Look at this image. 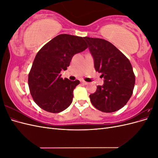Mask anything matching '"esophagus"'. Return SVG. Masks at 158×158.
I'll list each match as a JSON object with an SVG mask.
<instances>
[{"label":"esophagus","instance_id":"34e87169","mask_svg":"<svg viewBox=\"0 0 158 158\" xmlns=\"http://www.w3.org/2000/svg\"><path fill=\"white\" fill-rule=\"evenodd\" d=\"M81 83H82V84H85V85H86V84H88V83L87 82H85V81H82V82H81Z\"/></svg>","mask_w":158,"mask_h":158}]
</instances>
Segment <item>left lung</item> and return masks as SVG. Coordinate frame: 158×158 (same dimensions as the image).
Instances as JSON below:
<instances>
[{
  "label": "left lung",
  "mask_w": 158,
  "mask_h": 158,
  "mask_svg": "<svg viewBox=\"0 0 158 158\" xmlns=\"http://www.w3.org/2000/svg\"><path fill=\"white\" fill-rule=\"evenodd\" d=\"M94 60L95 71L102 73L103 85L89 95L93 106L105 113L117 111L132 94L135 76L130 61L115 46L103 39L85 37Z\"/></svg>",
  "instance_id": "8db88e82"
}]
</instances>
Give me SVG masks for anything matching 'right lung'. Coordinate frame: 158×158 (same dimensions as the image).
<instances>
[{
    "mask_svg": "<svg viewBox=\"0 0 158 158\" xmlns=\"http://www.w3.org/2000/svg\"><path fill=\"white\" fill-rule=\"evenodd\" d=\"M88 48L82 37L60 34L38 51L28 75L31 96L38 106L50 113H60L70 106L73 91L80 81L63 79L73 56Z\"/></svg>",
    "mask_w": 158,
    "mask_h": 158,
    "instance_id": "1",
    "label": "right lung"
}]
</instances>
